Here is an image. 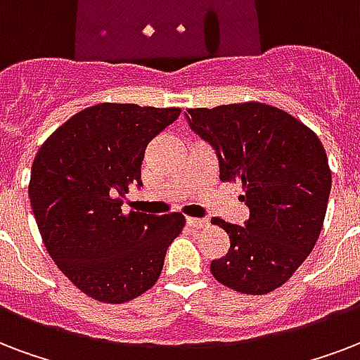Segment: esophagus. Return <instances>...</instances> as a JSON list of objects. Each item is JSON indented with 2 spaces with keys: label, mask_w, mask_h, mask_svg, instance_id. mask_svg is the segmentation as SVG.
<instances>
[{
  "label": "esophagus",
  "mask_w": 360,
  "mask_h": 360,
  "mask_svg": "<svg viewBox=\"0 0 360 360\" xmlns=\"http://www.w3.org/2000/svg\"><path fill=\"white\" fill-rule=\"evenodd\" d=\"M186 223L188 226H194V229H205L207 226V219H198V217H186Z\"/></svg>",
  "instance_id": "1"
}]
</instances>
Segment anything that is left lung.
I'll use <instances>...</instances> for the list:
<instances>
[{
  "label": "left lung",
  "mask_w": 360,
  "mask_h": 360,
  "mask_svg": "<svg viewBox=\"0 0 360 360\" xmlns=\"http://www.w3.org/2000/svg\"><path fill=\"white\" fill-rule=\"evenodd\" d=\"M188 126L213 147L221 181H240L243 226L223 219L229 253L211 262L219 283L243 295L278 289L308 259L325 221L333 175L308 126L259 101L188 109Z\"/></svg>",
  "instance_id": "1"
}]
</instances>
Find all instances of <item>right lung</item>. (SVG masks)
<instances>
[{"label": "right lung", "mask_w": 360, "mask_h": 360, "mask_svg": "<svg viewBox=\"0 0 360 360\" xmlns=\"http://www.w3.org/2000/svg\"><path fill=\"white\" fill-rule=\"evenodd\" d=\"M181 109L98 103L73 115L35 155L30 202L46 251L84 295L107 304L134 300L160 276L181 213L120 210L130 186H141L150 139Z\"/></svg>", "instance_id": "add662e5"}]
</instances>
